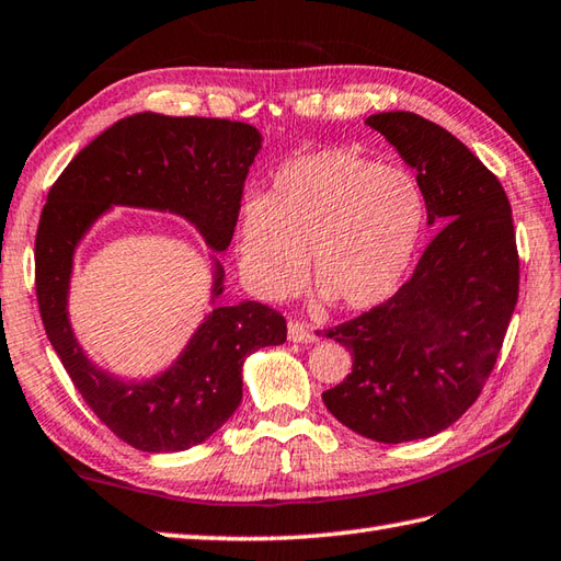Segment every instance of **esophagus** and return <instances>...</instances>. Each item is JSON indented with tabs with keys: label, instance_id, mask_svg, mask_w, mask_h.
I'll return each mask as SVG.
<instances>
[{
	"label": "esophagus",
	"instance_id": "1",
	"mask_svg": "<svg viewBox=\"0 0 561 561\" xmlns=\"http://www.w3.org/2000/svg\"><path fill=\"white\" fill-rule=\"evenodd\" d=\"M288 339L293 343H314V341H319V333H317L314 327H309V323L290 321L288 323Z\"/></svg>",
	"mask_w": 561,
	"mask_h": 561
}]
</instances>
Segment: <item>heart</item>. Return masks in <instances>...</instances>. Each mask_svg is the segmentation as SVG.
I'll use <instances>...</instances> for the list:
<instances>
[{
    "label": "heart",
    "instance_id": "1",
    "mask_svg": "<svg viewBox=\"0 0 561 561\" xmlns=\"http://www.w3.org/2000/svg\"><path fill=\"white\" fill-rule=\"evenodd\" d=\"M422 226L425 196L413 172L329 148L288 160L268 194L244 198L238 264L264 300L293 293L305 266L321 302L367 312L403 285Z\"/></svg>",
    "mask_w": 561,
    "mask_h": 561
}]
</instances>
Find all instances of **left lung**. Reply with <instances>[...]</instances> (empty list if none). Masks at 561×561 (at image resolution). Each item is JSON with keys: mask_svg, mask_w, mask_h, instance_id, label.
<instances>
[{"mask_svg": "<svg viewBox=\"0 0 561 561\" xmlns=\"http://www.w3.org/2000/svg\"><path fill=\"white\" fill-rule=\"evenodd\" d=\"M417 172L439 232L389 302L329 329L353 371L323 391L329 413L381 444L427 439L476 403L518 300L512 206L500 180L415 112L367 117Z\"/></svg>", "mask_w": 561, "mask_h": 561, "instance_id": "1", "label": "left lung"}]
</instances>
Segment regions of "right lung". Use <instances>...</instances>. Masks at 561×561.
Wrapping results in <instances>:
<instances>
[{
    "label": "right lung",
    "instance_id": "add662e5",
    "mask_svg": "<svg viewBox=\"0 0 561 561\" xmlns=\"http://www.w3.org/2000/svg\"><path fill=\"white\" fill-rule=\"evenodd\" d=\"M261 141L259 129L244 122L139 112L95 136L47 194L35 238V293L45 333L83 401L134 449L170 454L206 442L242 401L244 359L259 347L285 343L288 327L261 302L218 305L226 271L210 254L214 309L168 369L122 379L98 367L73 335V254L112 206L180 216L210 252L222 254Z\"/></svg>",
    "mask_w": 561,
    "mask_h": 561
}]
</instances>
